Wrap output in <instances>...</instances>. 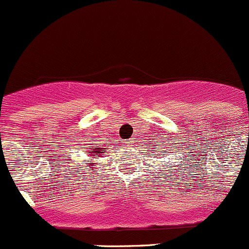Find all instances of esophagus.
<instances>
[{
    "instance_id": "1",
    "label": "esophagus",
    "mask_w": 249,
    "mask_h": 249,
    "mask_svg": "<svg viewBox=\"0 0 249 249\" xmlns=\"http://www.w3.org/2000/svg\"><path fill=\"white\" fill-rule=\"evenodd\" d=\"M125 144H127V145H131V144H134V140H127L126 142H125Z\"/></svg>"
}]
</instances>
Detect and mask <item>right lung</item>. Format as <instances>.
Masks as SVG:
<instances>
[{"mask_svg": "<svg viewBox=\"0 0 249 249\" xmlns=\"http://www.w3.org/2000/svg\"><path fill=\"white\" fill-rule=\"evenodd\" d=\"M91 149H94V152H90V157H99L100 154L105 153L104 148H91ZM90 164H91V162H90Z\"/></svg>", "mask_w": 249, "mask_h": 249, "instance_id": "right-lung-1", "label": "right lung"}]
</instances>
